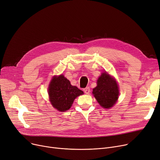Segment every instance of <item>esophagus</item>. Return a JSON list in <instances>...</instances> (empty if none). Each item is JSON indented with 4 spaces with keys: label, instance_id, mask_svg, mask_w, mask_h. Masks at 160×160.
Wrapping results in <instances>:
<instances>
[{
    "label": "esophagus",
    "instance_id": "obj_1",
    "mask_svg": "<svg viewBox=\"0 0 160 160\" xmlns=\"http://www.w3.org/2000/svg\"><path fill=\"white\" fill-rule=\"evenodd\" d=\"M83 92H84L86 94H89V92H90V88L89 87H87V88H84V89H83Z\"/></svg>",
    "mask_w": 160,
    "mask_h": 160
}]
</instances>
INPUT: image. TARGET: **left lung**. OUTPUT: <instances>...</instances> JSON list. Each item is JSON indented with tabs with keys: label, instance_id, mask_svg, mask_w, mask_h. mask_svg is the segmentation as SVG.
Instances as JSON below:
<instances>
[{
	"label": "left lung",
	"instance_id": "8db88e82",
	"mask_svg": "<svg viewBox=\"0 0 160 160\" xmlns=\"http://www.w3.org/2000/svg\"><path fill=\"white\" fill-rule=\"evenodd\" d=\"M119 88L115 80L107 72H103L97 80V86L93 94L99 104L104 108H110L119 97Z\"/></svg>",
	"mask_w": 160,
	"mask_h": 160
}]
</instances>
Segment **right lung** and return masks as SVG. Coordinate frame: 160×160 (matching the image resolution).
Here are the masks:
<instances>
[{
	"label": "right lung",
	"instance_id": "right-lung-1",
	"mask_svg": "<svg viewBox=\"0 0 160 160\" xmlns=\"http://www.w3.org/2000/svg\"><path fill=\"white\" fill-rule=\"evenodd\" d=\"M83 93L82 90L72 86L69 80L62 74L53 77L48 88L50 103L54 108L60 112L68 110L74 100Z\"/></svg>",
	"mask_w": 160,
	"mask_h": 160
}]
</instances>
